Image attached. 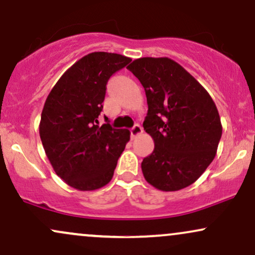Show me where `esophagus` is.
<instances>
[{
	"mask_svg": "<svg viewBox=\"0 0 255 255\" xmlns=\"http://www.w3.org/2000/svg\"><path fill=\"white\" fill-rule=\"evenodd\" d=\"M142 131H143L142 127H141L140 125H134V127L130 129V135H131V137H135L137 135H140Z\"/></svg>",
	"mask_w": 255,
	"mask_h": 255,
	"instance_id": "esophagus-1",
	"label": "esophagus"
}]
</instances>
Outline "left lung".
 Returning <instances> with one entry per match:
<instances>
[{"label": "left lung", "mask_w": 255, "mask_h": 255, "mask_svg": "<svg viewBox=\"0 0 255 255\" xmlns=\"http://www.w3.org/2000/svg\"><path fill=\"white\" fill-rule=\"evenodd\" d=\"M145 89L143 129L154 149L141 162L145 179L161 191L195 183L216 155L222 125L208 91L170 58H140L127 67Z\"/></svg>", "instance_id": "1"}]
</instances>
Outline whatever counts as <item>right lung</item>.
Instances as JSON below:
<instances>
[{
	"label": "right lung",
	"mask_w": 255,
	"mask_h": 255,
	"mask_svg": "<svg viewBox=\"0 0 255 255\" xmlns=\"http://www.w3.org/2000/svg\"><path fill=\"white\" fill-rule=\"evenodd\" d=\"M130 58L94 52L75 63L56 83L41 113L39 133L56 173L67 185L91 191L107 185L129 141L128 129L100 126L107 83Z\"/></svg>",
	"instance_id": "add662e5"
}]
</instances>
